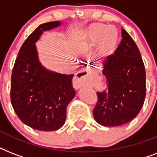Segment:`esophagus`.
Listing matches in <instances>:
<instances>
[{"label":"esophagus","mask_w":157,"mask_h":157,"mask_svg":"<svg viewBox=\"0 0 157 157\" xmlns=\"http://www.w3.org/2000/svg\"><path fill=\"white\" fill-rule=\"evenodd\" d=\"M94 73V70L91 67L87 66L86 67L81 71L78 73V75L74 79V86L76 88H79L81 86H83L84 84H86L88 80L90 78V76Z\"/></svg>","instance_id":"34e87169"}]
</instances>
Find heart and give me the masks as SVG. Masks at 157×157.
<instances>
[{
  "label": "heart",
  "mask_w": 157,
  "mask_h": 157,
  "mask_svg": "<svg viewBox=\"0 0 157 157\" xmlns=\"http://www.w3.org/2000/svg\"><path fill=\"white\" fill-rule=\"evenodd\" d=\"M118 36V31L113 26L96 23L89 28L87 39L90 45H95L100 41L101 50H109L116 45Z\"/></svg>",
  "instance_id": "1"
}]
</instances>
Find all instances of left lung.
I'll return each instance as SVG.
<instances>
[{"instance_id":"obj_1","label":"left lung","mask_w":157,"mask_h":157,"mask_svg":"<svg viewBox=\"0 0 157 157\" xmlns=\"http://www.w3.org/2000/svg\"><path fill=\"white\" fill-rule=\"evenodd\" d=\"M114 54L107 57L103 73L107 86L98 91L94 117L103 126H119L134 119L146 97V71L138 46L124 29Z\"/></svg>"}]
</instances>
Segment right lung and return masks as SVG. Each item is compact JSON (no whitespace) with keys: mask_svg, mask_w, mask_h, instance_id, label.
Returning a JSON list of instances; mask_svg holds the SVG:
<instances>
[{"mask_svg":"<svg viewBox=\"0 0 157 157\" xmlns=\"http://www.w3.org/2000/svg\"><path fill=\"white\" fill-rule=\"evenodd\" d=\"M61 24L59 21L40 24L21 46L11 76L10 99L14 112L24 124L41 131L61 128L67 105L76 95L73 75L55 73L38 60L35 43L43 31Z\"/></svg>","mask_w":157,"mask_h":157,"instance_id":"obj_1","label":"right lung"}]
</instances>
